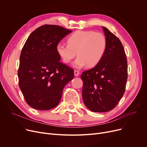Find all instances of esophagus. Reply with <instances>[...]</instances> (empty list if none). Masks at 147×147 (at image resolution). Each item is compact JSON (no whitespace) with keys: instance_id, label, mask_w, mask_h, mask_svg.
Segmentation results:
<instances>
[{"instance_id":"1","label":"esophagus","mask_w":147,"mask_h":147,"mask_svg":"<svg viewBox=\"0 0 147 147\" xmlns=\"http://www.w3.org/2000/svg\"><path fill=\"white\" fill-rule=\"evenodd\" d=\"M74 76H78L79 75V71H78V70H74Z\"/></svg>"}]
</instances>
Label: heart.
Masks as SVG:
<instances>
[{
    "label": "heart",
    "instance_id": "obj_1",
    "mask_svg": "<svg viewBox=\"0 0 147 147\" xmlns=\"http://www.w3.org/2000/svg\"><path fill=\"white\" fill-rule=\"evenodd\" d=\"M67 44L58 43L56 46L57 53L66 64L77 53L78 57L71 65L81 68L86 65L94 67L98 63L105 52L107 42L105 36L101 33L79 30L68 38Z\"/></svg>",
    "mask_w": 147,
    "mask_h": 147
}]
</instances>
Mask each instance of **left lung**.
<instances>
[{"instance_id":"left-lung-1","label":"left lung","mask_w":147,"mask_h":147,"mask_svg":"<svg viewBox=\"0 0 147 147\" xmlns=\"http://www.w3.org/2000/svg\"><path fill=\"white\" fill-rule=\"evenodd\" d=\"M107 46L96 66L83 71L82 97L91 111L105 113L113 110L125 93L127 79L126 53L120 40L102 27Z\"/></svg>"}]
</instances>
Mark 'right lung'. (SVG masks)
I'll use <instances>...</instances> for the list:
<instances>
[{
    "label": "right lung",
    "mask_w": 147,
    "mask_h": 147,
    "mask_svg": "<svg viewBox=\"0 0 147 147\" xmlns=\"http://www.w3.org/2000/svg\"><path fill=\"white\" fill-rule=\"evenodd\" d=\"M72 32L56 25H44L28 36L23 46L18 71L19 86L27 103L34 109L48 110L60 102L64 86L74 70L61 63L57 45Z\"/></svg>",
    "instance_id": "right-lung-1"
}]
</instances>
